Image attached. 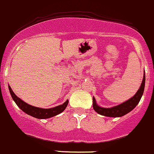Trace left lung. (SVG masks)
I'll return each instance as SVG.
<instances>
[{"instance_id":"left-lung-1","label":"left lung","mask_w":154,"mask_h":154,"mask_svg":"<svg viewBox=\"0 0 154 154\" xmlns=\"http://www.w3.org/2000/svg\"><path fill=\"white\" fill-rule=\"evenodd\" d=\"M145 74L144 73L143 80H142V85H141L140 88L137 93L133 96L131 99L128 100L122 104H119L116 107H111V108H104V107H99L97 105L96 102V99L95 98H93V107L95 111H96L100 115L105 116L108 117H120L123 116L125 114L131 112V110H134L137 105L138 103L140 101L141 98H142V95L144 93V89H145Z\"/></svg>"}]
</instances>
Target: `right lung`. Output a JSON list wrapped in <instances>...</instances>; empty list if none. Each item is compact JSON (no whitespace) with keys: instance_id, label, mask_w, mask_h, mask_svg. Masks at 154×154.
Returning <instances> with one entry per match:
<instances>
[{"instance_id":"right-lung-1","label":"right lung","mask_w":154,"mask_h":154,"mask_svg":"<svg viewBox=\"0 0 154 154\" xmlns=\"http://www.w3.org/2000/svg\"><path fill=\"white\" fill-rule=\"evenodd\" d=\"M9 92H10L11 96H12V99H13L14 101L16 103L17 105H18L23 112H26V114L32 116L37 119H48L50 118V117H53L55 116L58 115V114L61 113V112H62L64 110H65V108L68 104V101H69L68 100H66L63 104L57 106V107H53V108L43 109L40 108V107H33V106L32 105H29V104L24 102L23 100L19 99L18 96L14 93V92L12 91L10 86H9Z\"/></svg>"}]
</instances>
